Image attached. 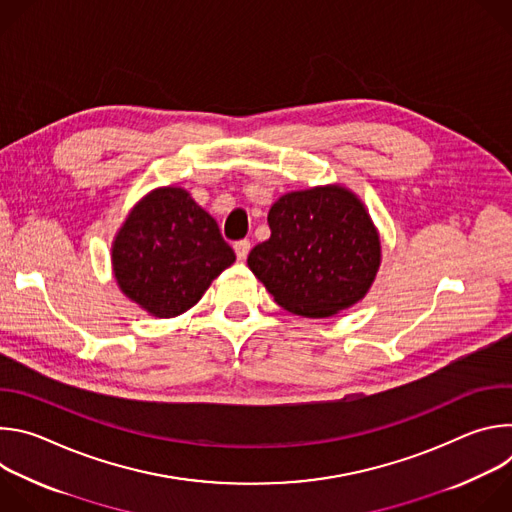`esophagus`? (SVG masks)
<instances>
[{"mask_svg":"<svg viewBox=\"0 0 512 512\" xmlns=\"http://www.w3.org/2000/svg\"><path fill=\"white\" fill-rule=\"evenodd\" d=\"M249 251H251V243H249V241H237V243H235V253H237V257H239L241 261L247 259Z\"/></svg>","mask_w":512,"mask_h":512,"instance_id":"obj_1","label":"esophagus"}]
</instances>
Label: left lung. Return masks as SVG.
<instances>
[{"label":"left lung","mask_w":512,"mask_h":512,"mask_svg":"<svg viewBox=\"0 0 512 512\" xmlns=\"http://www.w3.org/2000/svg\"><path fill=\"white\" fill-rule=\"evenodd\" d=\"M271 237L247 265L273 300L304 318H330L369 294L381 267V237L362 200L340 184L279 196Z\"/></svg>","instance_id":"8db88e82"}]
</instances>
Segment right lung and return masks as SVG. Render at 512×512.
<instances>
[{
  "label": "right lung",
  "instance_id": "obj_1",
  "mask_svg": "<svg viewBox=\"0 0 512 512\" xmlns=\"http://www.w3.org/2000/svg\"><path fill=\"white\" fill-rule=\"evenodd\" d=\"M235 263L214 218L180 186L145 194L111 245V265L123 296L156 318L188 312L212 279Z\"/></svg>",
  "mask_w": 512,
  "mask_h": 512
}]
</instances>
